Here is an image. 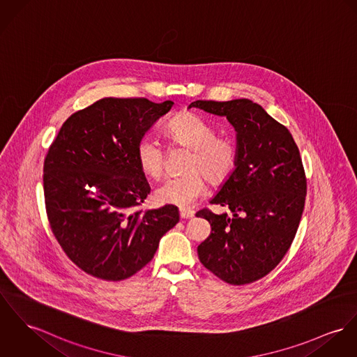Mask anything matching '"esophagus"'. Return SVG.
I'll return each mask as SVG.
<instances>
[{"instance_id": "esophagus-1", "label": "esophagus", "mask_w": 357, "mask_h": 357, "mask_svg": "<svg viewBox=\"0 0 357 357\" xmlns=\"http://www.w3.org/2000/svg\"><path fill=\"white\" fill-rule=\"evenodd\" d=\"M195 213L192 210H187V208H181L180 210V217L183 218V220H191V218H194Z\"/></svg>"}]
</instances>
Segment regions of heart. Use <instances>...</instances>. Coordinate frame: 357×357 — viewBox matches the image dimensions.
<instances>
[{
	"label": "heart",
	"instance_id": "b5f03b06",
	"mask_svg": "<svg viewBox=\"0 0 357 357\" xmlns=\"http://www.w3.org/2000/svg\"><path fill=\"white\" fill-rule=\"evenodd\" d=\"M166 135L174 144L191 150L188 173L167 177L154 191L160 204L188 207L206 192V177L211 184H221L231 174L237 162V144L231 137L217 136V130L194 113H183L166 126ZM136 158L144 174L160 178L165 170L166 151L162 143L151 135L140 139Z\"/></svg>",
	"mask_w": 357,
	"mask_h": 357
}]
</instances>
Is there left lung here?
<instances>
[{
    "label": "left lung",
    "instance_id": "8db88e82",
    "mask_svg": "<svg viewBox=\"0 0 357 357\" xmlns=\"http://www.w3.org/2000/svg\"><path fill=\"white\" fill-rule=\"evenodd\" d=\"M188 107L227 117L238 150L231 174L210 200L231 215L196 213L211 225L199 259L227 284H251L285 257L300 224L307 180L298 149L288 128L250 99L195 100Z\"/></svg>",
    "mask_w": 357,
    "mask_h": 357
}]
</instances>
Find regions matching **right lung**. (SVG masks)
Returning <instances> with one entry per match:
<instances>
[{
    "label": "right lung",
    "instance_id": "1",
    "mask_svg": "<svg viewBox=\"0 0 357 357\" xmlns=\"http://www.w3.org/2000/svg\"><path fill=\"white\" fill-rule=\"evenodd\" d=\"M173 106L146 98H102L73 113L50 146L43 190L50 227L87 274L126 280L154 258L178 208L137 210L150 194L136 147Z\"/></svg>",
    "mask_w": 357,
    "mask_h": 357
}]
</instances>
